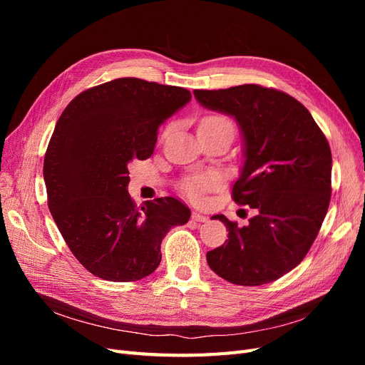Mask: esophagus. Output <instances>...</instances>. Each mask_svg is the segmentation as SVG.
I'll list each match as a JSON object with an SVG mask.
<instances>
[{"label":"esophagus","mask_w":365,"mask_h":365,"mask_svg":"<svg viewBox=\"0 0 365 365\" xmlns=\"http://www.w3.org/2000/svg\"><path fill=\"white\" fill-rule=\"evenodd\" d=\"M192 219L196 220V222H207V220H208L207 216H204V215H201V213H196V212L192 213Z\"/></svg>","instance_id":"esophagus-1"}]
</instances>
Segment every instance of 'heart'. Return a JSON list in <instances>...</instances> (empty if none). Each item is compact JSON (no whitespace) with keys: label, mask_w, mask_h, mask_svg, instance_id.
<instances>
[{"label":"heart","mask_w":365,"mask_h":365,"mask_svg":"<svg viewBox=\"0 0 365 365\" xmlns=\"http://www.w3.org/2000/svg\"><path fill=\"white\" fill-rule=\"evenodd\" d=\"M201 125H228L233 126L231 121L224 117V115H208L205 117ZM219 184V178L215 173H201V175H193L189 176L184 182V190L187 196L193 201H200L202 200V196L205 192L215 189V187Z\"/></svg>","instance_id":"obj_1"}]
</instances>
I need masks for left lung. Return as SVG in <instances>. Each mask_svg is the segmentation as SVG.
<instances>
[{
	"instance_id": "8db88e82",
	"label": "left lung",
	"mask_w": 365,
	"mask_h": 365,
	"mask_svg": "<svg viewBox=\"0 0 365 365\" xmlns=\"http://www.w3.org/2000/svg\"><path fill=\"white\" fill-rule=\"evenodd\" d=\"M193 94L239 123L245 163L231 195L254 210L245 227L213 216L228 240L207 252L208 267L235 284L271 283L304 259L322 228L332 193L327 138L300 102L274 88L247 83Z\"/></svg>"
}]
</instances>
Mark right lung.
<instances>
[{
    "label": "right lung",
    "instance_id": "add662e5",
    "mask_svg": "<svg viewBox=\"0 0 365 365\" xmlns=\"http://www.w3.org/2000/svg\"><path fill=\"white\" fill-rule=\"evenodd\" d=\"M192 94L181 86L121 77L76 96L61 114L43 158L50 213L83 267L109 282L148 277L161 242L190 210L172 196L141 207L128 193V165L148 160L158 128Z\"/></svg>",
    "mask_w": 365,
    "mask_h": 365
}]
</instances>
